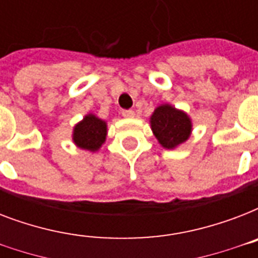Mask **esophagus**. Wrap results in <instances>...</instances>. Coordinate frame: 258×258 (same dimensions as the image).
<instances>
[{"label": "esophagus", "mask_w": 258, "mask_h": 258, "mask_svg": "<svg viewBox=\"0 0 258 258\" xmlns=\"http://www.w3.org/2000/svg\"><path fill=\"white\" fill-rule=\"evenodd\" d=\"M121 115L124 117H127V119H131V117L135 116V112H134L133 109H124V111L121 112Z\"/></svg>", "instance_id": "obj_1"}]
</instances>
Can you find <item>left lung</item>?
Here are the masks:
<instances>
[{"label":"left lung","instance_id":"obj_1","mask_svg":"<svg viewBox=\"0 0 258 258\" xmlns=\"http://www.w3.org/2000/svg\"><path fill=\"white\" fill-rule=\"evenodd\" d=\"M150 124L158 142L167 150L175 149L187 141L192 128L187 113L170 104L157 107L150 117Z\"/></svg>","mask_w":258,"mask_h":258}]
</instances>
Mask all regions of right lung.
Masks as SVG:
<instances>
[{
  "label": "right lung",
  "mask_w": 258,
  "mask_h": 258,
  "mask_svg": "<svg viewBox=\"0 0 258 258\" xmlns=\"http://www.w3.org/2000/svg\"><path fill=\"white\" fill-rule=\"evenodd\" d=\"M107 137V123L93 113H88L82 121L74 127V143L78 147L88 151H97L105 142Z\"/></svg>",
  "instance_id": "add662e5"
}]
</instances>
